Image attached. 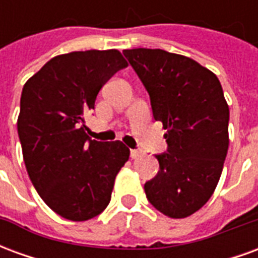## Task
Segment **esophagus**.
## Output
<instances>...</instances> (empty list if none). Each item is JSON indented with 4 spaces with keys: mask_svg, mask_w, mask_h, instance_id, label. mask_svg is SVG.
Listing matches in <instances>:
<instances>
[{
    "mask_svg": "<svg viewBox=\"0 0 258 258\" xmlns=\"http://www.w3.org/2000/svg\"><path fill=\"white\" fill-rule=\"evenodd\" d=\"M130 155H131V159H138V157L144 155V152L141 151V149H131Z\"/></svg>",
    "mask_w": 258,
    "mask_h": 258,
    "instance_id": "34e87169",
    "label": "esophagus"
}]
</instances>
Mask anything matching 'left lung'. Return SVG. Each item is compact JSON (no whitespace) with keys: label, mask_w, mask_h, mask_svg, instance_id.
Returning a JSON list of instances; mask_svg holds the SVG:
<instances>
[{"label":"left lung","mask_w":258,"mask_h":258,"mask_svg":"<svg viewBox=\"0 0 258 258\" xmlns=\"http://www.w3.org/2000/svg\"><path fill=\"white\" fill-rule=\"evenodd\" d=\"M162 121L167 151L155 155L159 173L146 198L171 218L194 214L210 199L228 152L229 109L220 80L196 60L163 49H124Z\"/></svg>","instance_id":"1"}]
</instances>
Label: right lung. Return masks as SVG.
I'll return each mask as SVG.
<instances>
[{"mask_svg":"<svg viewBox=\"0 0 258 258\" xmlns=\"http://www.w3.org/2000/svg\"><path fill=\"white\" fill-rule=\"evenodd\" d=\"M124 68L117 49L64 53L22 91L18 134L27 173L48 207L70 221H87L106 209L128 160L123 142L91 140L83 124L102 87Z\"/></svg>","mask_w":258,"mask_h":258,"instance_id":"1","label":"right lung"}]
</instances>
